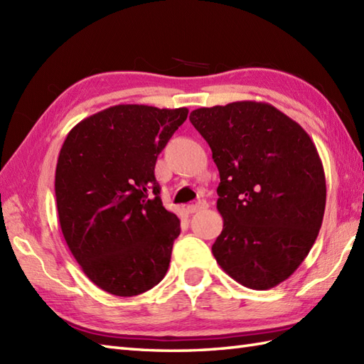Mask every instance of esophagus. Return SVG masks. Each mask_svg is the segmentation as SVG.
<instances>
[{"label": "esophagus", "mask_w": 364, "mask_h": 364, "mask_svg": "<svg viewBox=\"0 0 364 364\" xmlns=\"http://www.w3.org/2000/svg\"><path fill=\"white\" fill-rule=\"evenodd\" d=\"M208 208V203L206 202H197V203H192V205H188V213H191V214H194V213H198V211H202V210H206Z\"/></svg>", "instance_id": "34e87169"}]
</instances>
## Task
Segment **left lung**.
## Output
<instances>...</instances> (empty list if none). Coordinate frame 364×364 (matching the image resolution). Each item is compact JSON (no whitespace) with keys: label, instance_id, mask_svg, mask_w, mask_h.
Listing matches in <instances>:
<instances>
[{"label":"left lung","instance_id":"8db88e82","mask_svg":"<svg viewBox=\"0 0 364 364\" xmlns=\"http://www.w3.org/2000/svg\"><path fill=\"white\" fill-rule=\"evenodd\" d=\"M189 120L220 175L215 261L245 288H274L319 235L327 186L318 149L297 122L262 102L198 107Z\"/></svg>","mask_w":364,"mask_h":364}]
</instances>
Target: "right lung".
I'll list each match as a JSON object with an SVG mask.
<instances>
[{
  "mask_svg": "<svg viewBox=\"0 0 364 364\" xmlns=\"http://www.w3.org/2000/svg\"><path fill=\"white\" fill-rule=\"evenodd\" d=\"M188 112L111 106L75 125L60 149V230L82 272L112 296H139L167 272L180 219L162 206L154 164Z\"/></svg>",
  "mask_w": 364,
  "mask_h": 364,
  "instance_id": "1",
  "label": "right lung"
}]
</instances>
